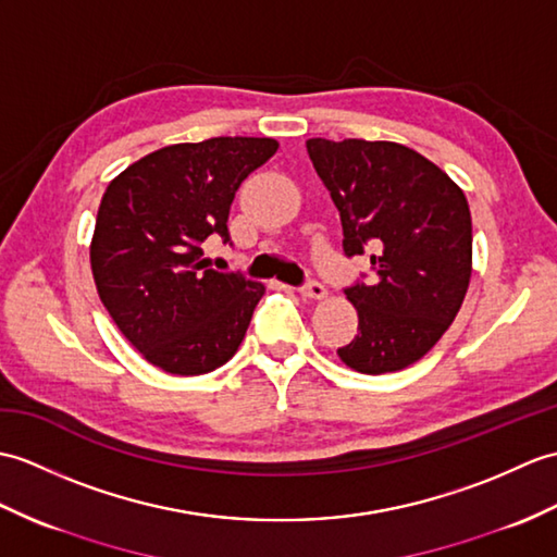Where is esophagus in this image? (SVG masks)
I'll return each instance as SVG.
<instances>
[{
	"label": "esophagus",
	"mask_w": 557,
	"mask_h": 557,
	"mask_svg": "<svg viewBox=\"0 0 557 557\" xmlns=\"http://www.w3.org/2000/svg\"><path fill=\"white\" fill-rule=\"evenodd\" d=\"M301 294L306 296V299L320 301V299H325V296H327V289H325V284H320L315 280H308L301 287Z\"/></svg>",
	"instance_id": "esophagus-1"
}]
</instances>
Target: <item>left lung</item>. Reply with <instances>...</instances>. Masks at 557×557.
Wrapping results in <instances>:
<instances>
[{
	"label": "left lung",
	"mask_w": 557,
	"mask_h": 557,
	"mask_svg": "<svg viewBox=\"0 0 557 557\" xmlns=\"http://www.w3.org/2000/svg\"><path fill=\"white\" fill-rule=\"evenodd\" d=\"M306 149L339 209L344 253L363 256L372 247V280L346 289L358 334L337 348L339 358L363 374L418 363L468 294V199L442 168L396 141L313 137Z\"/></svg>",
	"instance_id": "left-lung-1"
}]
</instances>
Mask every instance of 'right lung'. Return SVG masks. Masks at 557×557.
Masks as SVG:
<instances>
[{
	"label": "right lung",
	"instance_id": "1",
	"mask_svg": "<svg viewBox=\"0 0 557 557\" xmlns=\"http://www.w3.org/2000/svg\"><path fill=\"white\" fill-rule=\"evenodd\" d=\"M270 137H211L147 153L103 191L89 263L103 308L151 366L206 374L237 354L265 287L206 265L230 242L239 185L277 151Z\"/></svg>",
	"mask_w": 557,
	"mask_h": 557
}]
</instances>
